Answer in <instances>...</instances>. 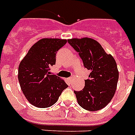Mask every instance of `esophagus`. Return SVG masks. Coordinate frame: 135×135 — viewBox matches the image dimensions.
I'll list each match as a JSON object with an SVG mask.
<instances>
[{
    "label": "esophagus",
    "instance_id": "34e87169",
    "mask_svg": "<svg viewBox=\"0 0 135 135\" xmlns=\"http://www.w3.org/2000/svg\"><path fill=\"white\" fill-rule=\"evenodd\" d=\"M73 78H74L73 77H70V78H68V80L69 81H72L73 80Z\"/></svg>",
    "mask_w": 135,
    "mask_h": 135
}]
</instances>
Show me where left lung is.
Here are the masks:
<instances>
[{
  "label": "left lung",
  "mask_w": 135,
  "mask_h": 135,
  "mask_svg": "<svg viewBox=\"0 0 135 135\" xmlns=\"http://www.w3.org/2000/svg\"><path fill=\"white\" fill-rule=\"evenodd\" d=\"M68 42L90 71L83 90L74 91L79 105L88 111L101 110L111 101L117 89L119 72L115 60L92 38H72Z\"/></svg>",
  "instance_id": "8db88e82"
}]
</instances>
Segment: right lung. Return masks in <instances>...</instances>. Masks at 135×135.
<instances>
[{
    "label": "right lung",
    "mask_w": 135,
    "mask_h": 135,
    "mask_svg": "<svg viewBox=\"0 0 135 135\" xmlns=\"http://www.w3.org/2000/svg\"><path fill=\"white\" fill-rule=\"evenodd\" d=\"M67 40L42 38L28 50L18 67V80L26 99L31 105L46 108L54 105L68 85L50 70L56 61L57 52Z\"/></svg>",
    "instance_id": "right-lung-1"
}]
</instances>
